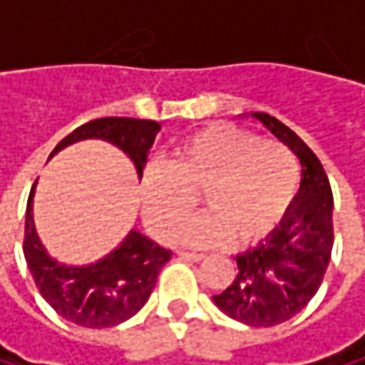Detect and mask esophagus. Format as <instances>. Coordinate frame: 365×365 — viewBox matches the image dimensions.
I'll use <instances>...</instances> for the list:
<instances>
[{
	"label": "esophagus",
	"mask_w": 365,
	"mask_h": 365,
	"mask_svg": "<svg viewBox=\"0 0 365 365\" xmlns=\"http://www.w3.org/2000/svg\"><path fill=\"white\" fill-rule=\"evenodd\" d=\"M180 257L182 259H190V262H202L205 259V255L202 254H190V252H180Z\"/></svg>",
	"instance_id": "1"
}]
</instances>
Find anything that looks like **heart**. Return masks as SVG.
I'll list each match as a JSON object with an SVG mask.
<instances>
[{
  "label": "heart",
  "instance_id": "heart-1",
  "mask_svg": "<svg viewBox=\"0 0 365 365\" xmlns=\"http://www.w3.org/2000/svg\"><path fill=\"white\" fill-rule=\"evenodd\" d=\"M300 187L296 154L277 141L217 124L173 148L165 169H152L141 182L148 228L171 239L200 196L207 215L180 230L173 241L192 247H250L268 237L287 215Z\"/></svg>",
  "mask_w": 365,
  "mask_h": 365
}]
</instances>
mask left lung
<instances>
[{"label":"left lung","mask_w":365,"mask_h":365,"mask_svg":"<svg viewBox=\"0 0 365 365\" xmlns=\"http://www.w3.org/2000/svg\"><path fill=\"white\" fill-rule=\"evenodd\" d=\"M252 115L298 156L302 180L283 222L257 247L237 255L239 274L213 302L241 324L270 328L298 315L324 281L334 245V198L315 152L277 118Z\"/></svg>","instance_id":"obj_1"}]
</instances>
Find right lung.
Segmentation results:
<instances>
[{"mask_svg":"<svg viewBox=\"0 0 365 365\" xmlns=\"http://www.w3.org/2000/svg\"><path fill=\"white\" fill-rule=\"evenodd\" d=\"M160 124L139 118H97L69 133L50 156L63 148L84 141L103 139L120 148L135 165L139 180L148 163ZM31 187L25 215L23 252L43 300L67 322L82 328H111L130 319L148 302L160 268L171 259V252L150 241L145 235L130 230L126 239L106 257L88 266H65L46 252L34 224Z\"/></svg>","mask_w":365,"mask_h":365,"instance_id":"obj_1","label":"right lung"}]
</instances>
